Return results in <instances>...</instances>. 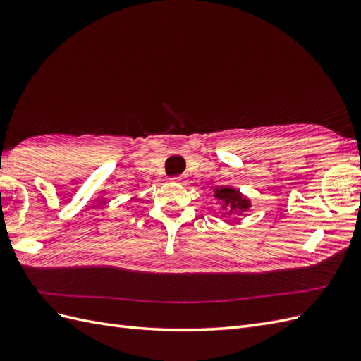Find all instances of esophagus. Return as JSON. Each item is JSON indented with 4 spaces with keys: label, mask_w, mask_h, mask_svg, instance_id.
I'll use <instances>...</instances> for the list:
<instances>
[{
    "label": "esophagus",
    "mask_w": 361,
    "mask_h": 361,
    "mask_svg": "<svg viewBox=\"0 0 361 361\" xmlns=\"http://www.w3.org/2000/svg\"><path fill=\"white\" fill-rule=\"evenodd\" d=\"M171 182H174V183H183V178H180V176L171 178Z\"/></svg>",
    "instance_id": "1"
}]
</instances>
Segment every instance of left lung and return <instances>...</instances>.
I'll use <instances>...</instances> for the list:
<instances>
[{
    "label": "left lung",
    "instance_id": "8db88e82",
    "mask_svg": "<svg viewBox=\"0 0 361 361\" xmlns=\"http://www.w3.org/2000/svg\"><path fill=\"white\" fill-rule=\"evenodd\" d=\"M215 197L221 202L223 216H232L238 212H244L250 207V200L235 188L221 187L215 190Z\"/></svg>",
    "mask_w": 361,
    "mask_h": 361
}]
</instances>
